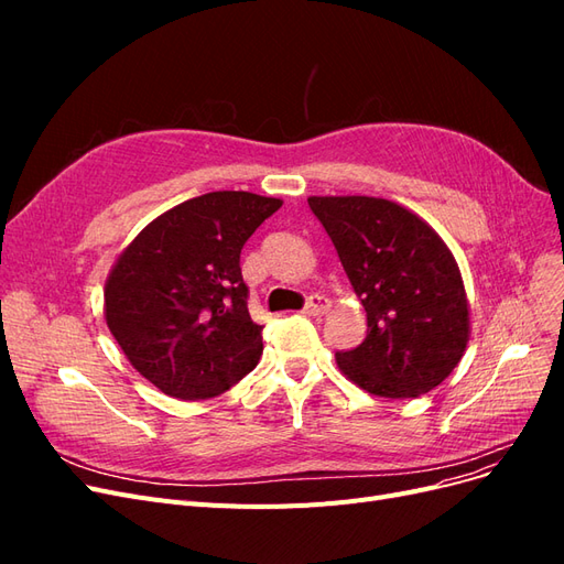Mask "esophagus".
<instances>
[{
    "label": "esophagus",
    "instance_id": "esophagus-1",
    "mask_svg": "<svg viewBox=\"0 0 564 564\" xmlns=\"http://www.w3.org/2000/svg\"><path fill=\"white\" fill-rule=\"evenodd\" d=\"M332 308V301L324 299V296H311L308 303H305L303 313L311 315V317H319V315H327Z\"/></svg>",
    "mask_w": 564,
    "mask_h": 564
}]
</instances>
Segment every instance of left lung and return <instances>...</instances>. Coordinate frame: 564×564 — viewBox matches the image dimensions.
<instances>
[{"mask_svg":"<svg viewBox=\"0 0 564 564\" xmlns=\"http://www.w3.org/2000/svg\"><path fill=\"white\" fill-rule=\"evenodd\" d=\"M367 313V338L336 352L340 373L371 395L419 398L445 381L470 338V303L445 240L398 202L308 197Z\"/></svg>","mask_w":564,"mask_h":564,"instance_id":"left-lung-1","label":"left lung"}]
</instances>
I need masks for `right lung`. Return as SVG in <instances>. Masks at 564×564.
<instances>
[{"label":"right lung","instance_id":"obj_1","mask_svg":"<svg viewBox=\"0 0 564 564\" xmlns=\"http://www.w3.org/2000/svg\"><path fill=\"white\" fill-rule=\"evenodd\" d=\"M282 199L218 191L164 212L115 259L104 315L131 367L178 400H207L259 365L240 251Z\"/></svg>","mask_w":564,"mask_h":564}]
</instances>
